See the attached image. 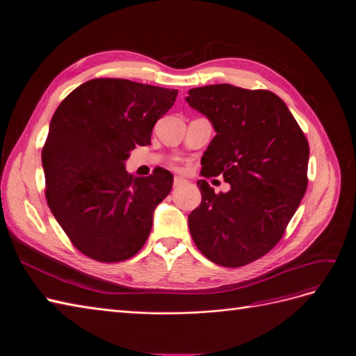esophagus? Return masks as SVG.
<instances>
[{"label": "esophagus", "mask_w": 356, "mask_h": 356, "mask_svg": "<svg viewBox=\"0 0 356 356\" xmlns=\"http://www.w3.org/2000/svg\"><path fill=\"white\" fill-rule=\"evenodd\" d=\"M188 180L185 179V177H180V176H176L175 177V180H173V186L175 188H179V186H181V185H185Z\"/></svg>", "instance_id": "34e87169"}]
</instances>
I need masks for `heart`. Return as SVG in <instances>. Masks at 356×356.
<instances>
[{
  "label": "heart",
  "instance_id": "heart-1",
  "mask_svg": "<svg viewBox=\"0 0 356 356\" xmlns=\"http://www.w3.org/2000/svg\"><path fill=\"white\" fill-rule=\"evenodd\" d=\"M175 167H177V165H176V164H175Z\"/></svg>",
  "mask_w": 356,
  "mask_h": 356
}]
</instances>
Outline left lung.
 <instances>
[{
	"instance_id": "8db88e82",
	"label": "left lung",
	"mask_w": 356,
	"mask_h": 356,
	"mask_svg": "<svg viewBox=\"0 0 356 356\" xmlns=\"http://www.w3.org/2000/svg\"><path fill=\"white\" fill-rule=\"evenodd\" d=\"M186 101L217 135L202 176H222L227 193L198 180L201 205L189 214L196 248L222 267H242L280 242L308 186L309 145L286 104L270 90L227 83L193 88Z\"/></svg>"
}]
</instances>
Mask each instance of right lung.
<instances>
[{
    "instance_id": "obj_1",
    "label": "right lung",
    "mask_w": 356,
    "mask_h": 356,
    "mask_svg": "<svg viewBox=\"0 0 356 356\" xmlns=\"http://www.w3.org/2000/svg\"><path fill=\"white\" fill-rule=\"evenodd\" d=\"M176 97L177 89L101 77L77 86L52 115L41 155L47 202L88 258L120 262L147 242L173 176L160 170L134 177L124 161L138 145L151 143Z\"/></svg>"
}]
</instances>
